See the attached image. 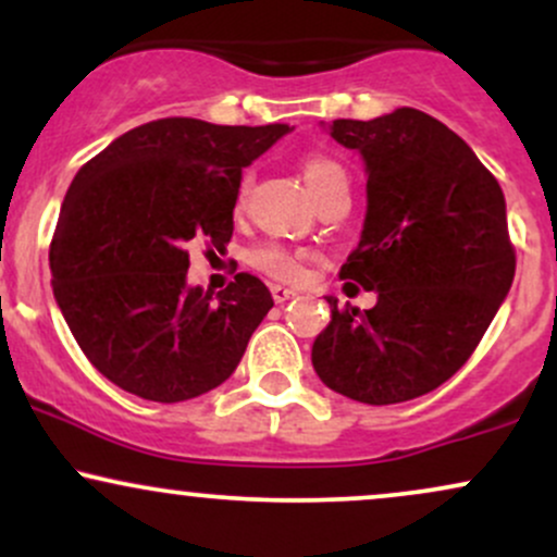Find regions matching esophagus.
<instances>
[{
	"label": "esophagus",
	"mask_w": 557,
	"mask_h": 557,
	"mask_svg": "<svg viewBox=\"0 0 557 557\" xmlns=\"http://www.w3.org/2000/svg\"><path fill=\"white\" fill-rule=\"evenodd\" d=\"M298 290L296 287H287V285H272V298L274 304H285V300L296 298Z\"/></svg>",
	"instance_id": "obj_1"
}]
</instances>
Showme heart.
Listing matches in <instances>:
<instances>
[{
	"mask_svg": "<svg viewBox=\"0 0 557 557\" xmlns=\"http://www.w3.org/2000/svg\"><path fill=\"white\" fill-rule=\"evenodd\" d=\"M300 170H304V181L309 185L311 196H314L317 190L330 181V177L345 172L341 168V162H335V159L324 154L306 157L304 168ZM251 264L257 267V270L280 280H296L300 277V272H304V257H300L298 251H290V248L280 246V243H264V246H259L257 251L251 253Z\"/></svg>",
	"mask_w": 557,
	"mask_h": 557,
	"instance_id": "obj_1",
	"label": "heart"
}]
</instances>
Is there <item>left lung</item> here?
I'll return each mask as SVG.
<instances>
[{"label":"left lung","instance_id":"1","mask_svg":"<svg viewBox=\"0 0 557 557\" xmlns=\"http://www.w3.org/2000/svg\"><path fill=\"white\" fill-rule=\"evenodd\" d=\"M330 136L367 168V216L341 277L374 290L376 304L361 314L327 296L332 319L311 363L345 398H419L469 361L508 296L505 196L461 136L411 107L332 120Z\"/></svg>","mask_w":557,"mask_h":557}]
</instances>
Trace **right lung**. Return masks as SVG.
<instances>
[{"label":"right lung","instance_id":"add662e5","mask_svg":"<svg viewBox=\"0 0 557 557\" xmlns=\"http://www.w3.org/2000/svg\"><path fill=\"white\" fill-rule=\"evenodd\" d=\"M290 125L164 117L133 127L70 183L49 248L54 300L86 359L138 398H198L235 372L272 309L253 274L188 285V246L233 238L243 168Z\"/></svg>","mask_w":557,"mask_h":557}]
</instances>
